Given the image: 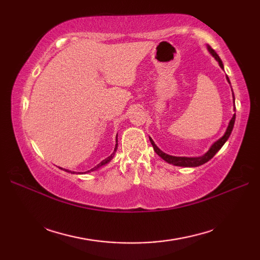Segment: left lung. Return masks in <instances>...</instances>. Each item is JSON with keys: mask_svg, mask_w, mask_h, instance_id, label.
I'll return each instance as SVG.
<instances>
[{"mask_svg": "<svg viewBox=\"0 0 260 260\" xmlns=\"http://www.w3.org/2000/svg\"><path fill=\"white\" fill-rule=\"evenodd\" d=\"M207 48H208V51H209L210 53H211V56L218 61L219 66H220V68L223 69V63H222V61H221V59H220V57L217 54V52H215V51L213 50V49H212L211 47H210V46H207ZM227 80H228V82L230 84V80H229V78H228V76H227ZM231 90H233V88H231ZM233 97H234V103H235L234 92H233ZM234 110H236V107H234ZM235 120H236V114H234L233 118L230 119L229 125H228V127H227V129H225L223 136L221 137V139H219L217 142H214L213 144L211 145V147L209 148V151H208L206 154H203L202 156H198V157H186V156H173V155H169V154L164 153L163 151L159 150V148L156 146V144H155V143H154V141L151 139V137H150V142H151V144L153 145L154 151H155V153L157 154V155H158L159 157H162L165 162H168V163H170V164H173V165H175V167H184V168H196V167H200V165H202V164H204V163H207L208 161H210V159H211V158L215 155V153H217V152L220 150V148H221V147L223 146L224 143L228 141L229 136H230V134H231V132H233V128H234Z\"/></svg>", "mask_w": 260, "mask_h": 260, "instance_id": "1", "label": "left lung"}]
</instances>
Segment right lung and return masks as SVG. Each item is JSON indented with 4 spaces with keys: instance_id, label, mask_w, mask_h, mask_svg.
<instances>
[{
    "instance_id": "obj_1",
    "label": "right lung",
    "mask_w": 260,
    "mask_h": 260,
    "mask_svg": "<svg viewBox=\"0 0 260 260\" xmlns=\"http://www.w3.org/2000/svg\"><path fill=\"white\" fill-rule=\"evenodd\" d=\"M117 146H118V143H117V135H116V144H115V148H114V152L112 153V155H109L107 158L103 159V161H102L101 163H99V164H97L95 168H92V169H90V170H88V171H86V172H78V173H77V174H86V173H90V172H93V171H96V170H98V169L103 168L104 165H106L107 163H109L110 161H112L113 157H114V155H115L116 151H117ZM59 169H61V168H59ZM61 170L66 171V172L73 173V174H75V173H76V172H74V171H68V170H66V169H61Z\"/></svg>"
}]
</instances>
